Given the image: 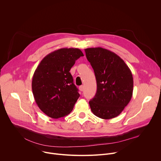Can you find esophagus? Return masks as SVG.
<instances>
[{"label": "esophagus", "instance_id": "esophagus-1", "mask_svg": "<svg viewBox=\"0 0 161 161\" xmlns=\"http://www.w3.org/2000/svg\"><path fill=\"white\" fill-rule=\"evenodd\" d=\"M79 89H80V91H83V90H84V86H83V85H81V86H80V87H79Z\"/></svg>", "mask_w": 161, "mask_h": 161}]
</instances>
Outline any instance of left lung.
Here are the masks:
<instances>
[{
  "label": "left lung",
  "instance_id": "obj_1",
  "mask_svg": "<svg viewBox=\"0 0 161 161\" xmlns=\"http://www.w3.org/2000/svg\"><path fill=\"white\" fill-rule=\"evenodd\" d=\"M97 81V92L89 101L92 111L105 120L117 117L130 102L133 92L132 73L114 53L101 48L85 49Z\"/></svg>",
  "mask_w": 161,
  "mask_h": 161
}]
</instances>
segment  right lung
<instances>
[{
	"label": "right lung",
	"instance_id": "1",
	"mask_svg": "<svg viewBox=\"0 0 161 161\" xmlns=\"http://www.w3.org/2000/svg\"><path fill=\"white\" fill-rule=\"evenodd\" d=\"M83 56L78 48H60L44 57L37 67L32 93L37 105L47 116L58 119L72 111L80 94L69 71Z\"/></svg>",
	"mask_w": 161,
	"mask_h": 161
}]
</instances>
